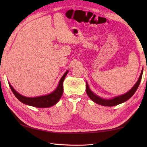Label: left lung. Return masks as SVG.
Here are the masks:
<instances>
[{
  "label": "left lung",
  "instance_id": "8db88e82",
  "mask_svg": "<svg viewBox=\"0 0 147 147\" xmlns=\"http://www.w3.org/2000/svg\"><path fill=\"white\" fill-rule=\"evenodd\" d=\"M143 69L141 71V73L140 76L139 77L138 80L137 81V82L135 84L132 88H131L130 90H129L127 93H124L123 94H121V95H119L117 96H115V97H113V98L111 99H105L102 98L96 95V94H94L93 91H92L89 87L88 86V82H86V93L89 96V97L92 100H93L94 102H95L98 104H100V105L104 106H113L118 105L119 104L123 103L126 100H128L129 98H131V96L134 95V94L135 93L137 89H138V87L139 86V84L141 82V78H142L143 75Z\"/></svg>",
  "mask_w": 147,
  "mask_h": 147
}]
</instances>
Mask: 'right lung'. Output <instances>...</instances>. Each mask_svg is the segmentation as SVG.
I'll return each mask as SVG.
<instances>
[{"mask_svg": "<svg viewBox=\"0 0 147 147\" xmlns=\"http://www.w3.org/2000/svg\"><path fill=\"white\" fill-rule=\"evenodd\" d=\"M68 72L69 71H67L62 76L55 90L48 94H45V95L36 96V97H27V96L22 95L18 92H17L9 83V86L14 95L22 103L28 106L36 107V108H49V107L55 105L61 97L63 92V82Z\"/></svg>", "mask_w": 147, "mask_h": 147, "instance_id": "1", "label": "right lung"}]
</instances>
